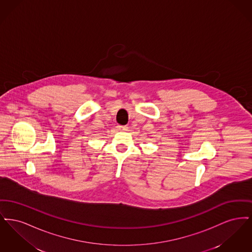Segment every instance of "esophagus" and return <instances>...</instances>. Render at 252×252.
<instances>
[{
    "instance_id": "esophagus-1",
    "label": "esophagus",
    "mask_w": 252,
    "mask_h": 252,
    "mask_svg": "<svg viewBox=\"0 0 252 252\" xmlns=\"http://www.w3.org/2000/svg\"><path fill=\"white\" fill-rule=\"evenodd\" d=\"M117 129L120 130V131H126L127 130V126H118Z\"/></svg>"
}]
</instances>
